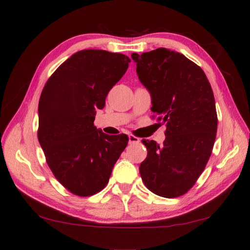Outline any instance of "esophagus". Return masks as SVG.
<instances>
[{"label": "esophagus", "instance_id": "34e87169", "mask_svg": "<svg viewBox=\"0 0 250 250\" xmlns=\"http://www.w3.org/2000/svg\"><path fill=\"white\" fill-rule=\"evenodd\" d=\"M129 143L130 144H138V143H140V138H138L137 136L130 135L129 136Z\"/></svg>", "mask_w": 250, "mask_h": 250}]
</instances>
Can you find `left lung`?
Returning a JSON list of instances; mask_svg holds the SVG:
<instances>
[{"instance_id":"1","label":"left lung","mask_w":250,"mask_h":250,"mask_svg":"<svg viewBox=\"0 0 250 250\" xmlns=\"http://www.w3.org/2000/svg\"><path fill=\"white\" fill-rule=\"evenodd\" d=\"M140 82L151 94V111L166 124V140L143 144L148 155L139 166L153 193L173 198L194 186L212 153L217 115L204 70L183 54L167 48L132 54Z\"/></svg>"}]
</instances>
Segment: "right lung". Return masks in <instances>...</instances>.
Masks as SVG:
<instances>
[{
	"label": "right lung",
	"mask_w": 250,
	"mask_h": 250,
	"mask_svg": "<svg viewBox=\"0 0 250 250\" xmlns=\"http://www.w3.org/2000/svg\"><path fill=\"white\" fill-rule=\"evenodd\" d=\"M130 62L123 54L80 50L55 70L41 93L38 139L53 174L75 195L104 189L129 142L125 134L106 135L94 120Z\"/></svg>",
	"instance_id": "right-lung-1"
}]
</instances>
